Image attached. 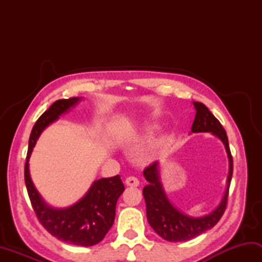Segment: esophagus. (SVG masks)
Masks as SVG:
<instances>
[{
  "label": "esophagus",
  "instance_id": "34e87169",
  "mask_svg": "<svg viewBox=\"0 0 262 262\" xmlns=\"http://www.w3.org/2000/svg\"><path fill=\"white\" fill-rule=\"evenodd\" d=\"M125 183L129 187H137V186H140V180H138L135 177H128L125 180Z\"/></svg>",
  "mask_w": 262,
  "mask_h": 262
}]
</instances>
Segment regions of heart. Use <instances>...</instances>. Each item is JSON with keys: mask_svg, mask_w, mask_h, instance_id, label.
<instances>
[{"mask_svg": "<svg viewBox=\"0 0 262 262\" xmlns=\"http://www.w3.org/2000/svg\"><path fill=\"white\" fill-rule=\"evenodd\" d=\"M145 137H146V135H145Z\"/></svg>", "mask_w": 262, "mask_h": 262, "instance_id": "heart-1", "label": "heart"}]
</instances>
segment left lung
<instances>
[{"label": "left lung", "mask_w": 262, "mask_h": 262, "mask_svg": "<svg viewBox=\"0 0 262 262\" xmlns=\"http://www.w3.org/2000/svg\"><path fill=\"white\" fill-rule=\"evenodd\" d=\"M196 116L191 126L192 133H211L223 142L229 158V176L224 196L220 205L211 213L202 217H191L181 213L170 203L160 180L159 162H154L144 170V177L148 185L143 189L146 204V216L149 225L158 234L169 242L188 241L214 227L226 209L229 189L233 173V159L230 151L226 132L219 119L202 102H193Z\"/></svg>", "instance_id": "left-lung-1"}]
</instances>
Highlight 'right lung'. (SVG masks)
Segmentation results:
<instances>
[{
    "mask_svg": "<svg viewBox=\"0 0 262 262\" xmlns=\"http://www.w3.org/2000/svg\"><path fill=\"white\" fill-rule=\"evenodd\" d=\"M81 98L62 99L55 101L33 126L25 164V182L32 208L37 219L47 232L58 240L81 247H92L102 241L116 215V204L125 187L120 176L96 180L79 202L66 208H54L45 203L33 186L29 172V159L38 137L42 130L59 116L68 113Z\"/></svg>",
    "mask_w": 262,
    "mask_h": 262,
    "instance_id": "right-lung-1",
    "label": "right lung"
}]
</instances>
